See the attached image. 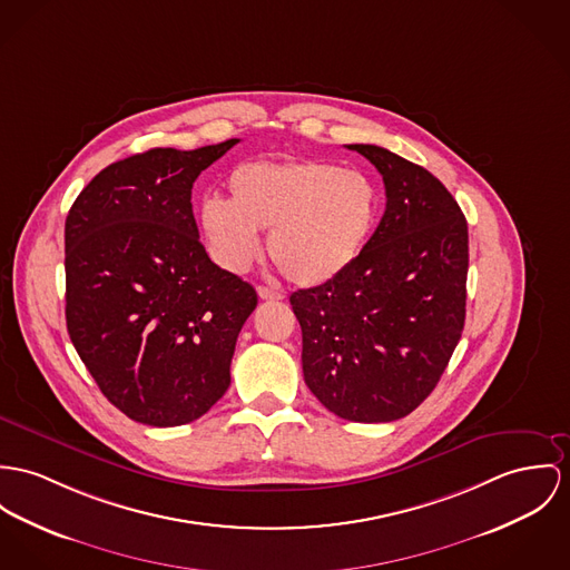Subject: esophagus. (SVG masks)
<instances>
[{"label":"esophagus","instance_id":"esophagus-1","mask_svg":"<svg viewBox=\"0 0 570 570\" xmlns=\"http://www.w3.org/2000/svg\"><path fill=\"white\" fill-rule=\"evenodd\" d=\"M258 297L266 299V302H273V299H282V293L268 288V286H258Z\"/></svg>","mask_w":570,"mask_h":570}]
</instances>
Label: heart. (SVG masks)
<instances>
[{
	"label": "heart",
	"instance_id": "obj_1",
	"mask_svg": "<svg viewBox=\"0 0 570 570\" xmlns=\"http://www.w3.org/2000/svg\"><path fill=\"white\" fill-rule=\"evenodd\" d=\"M377 188L357 169L325 160L249 163L227 177V204L206 199L199 223L213 258L240 273L268 232V258L297 286L343 275L362 254L375 220Z\"/></svg>",
	"mask_w": 570,
	"mask_h": 570
}]
</instances>
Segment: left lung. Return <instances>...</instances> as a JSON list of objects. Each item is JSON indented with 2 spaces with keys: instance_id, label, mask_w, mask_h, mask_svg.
<instances>
[{
  "instance_id": "8db88e82",
  "label": "left lung",
  "mask_w": 570,
  "mask_h": 570,
  "mask_svg": "<svg viewBox=\"0 0 570 570\" xmlns=\"http://www.w3.org/2000/svg\"><path fill=\"white\" fill-rule=\"evenodd\" d=\"M384 177L386 213L336 279L291 295L304 380L336 416L389 423L436 389L466 316L469 227L428 169L347 145Z\"/></svg>"
}]
</instances>
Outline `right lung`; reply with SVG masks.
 I'll return each instance as SVG.
<instances>
[{
    "label": "right lung",
    "mask_w": 570,
    "mask_h": 570,
    "mask_svg": "<svg viewBox=\"0 0 570 570\" xmlns=\"http://www.w3.org/2000/svg\"><path fill=\"white\" fill-rule=\"evenodd\" d=\"M236 142L112 163L67 215V330L99 391L136 423L204 416L258 306L252 284L208 258L190 204L193 181Z\"/></svg>",
    "instance_id": "add662e5"
}]
</instances>
